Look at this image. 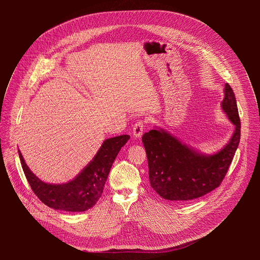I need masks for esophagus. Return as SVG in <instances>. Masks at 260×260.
<instances>
[{
	"label": "esophagus",
	"instance_id": "esophagus-1",
	"mask_svg": "<svg viewBox=\"0 0 260 260\" xmlns=\"http://www.w3.org/2000/svg\"><path fill=\"white\" fill-rule=\"evenodd\" d=\"M145 128V122L143 120H138L133 127V135L136 138H140L143 134V131Z\"/></svg>",
	"mask_w": 260,
	"mask_h": 260
}]
</instances>
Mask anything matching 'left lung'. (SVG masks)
Here are the masks:
<instances>
[{
  "instance_id": "8db88e82",
  "label": "left lung",
  "mask_w": 260,
  "mask_h": 260,
  "mask_svg": "<svg viewBox=\"0 0 260 260\" xmlns=\"http://www.w3.org/2000/svg\"><path fill=\"white\" fill-rule=\"evenodd\" d=\"M222 109L235 124L230 143L212 156L202 155L162 129H151L142 137L151 187L162 199L179 203L204 197L220 186L241 139V120L236 96L229 83Z\"/></svg>"
}]
</instances>
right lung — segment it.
<instances>
[{
  "label": "right lung",
  "mask_w": 260,
  "mask_h": 260,
  "mask_svg": "<svg viewBox=\"0 0 260 260\" xmlns=\"http://www.w3.org/2000/svg\"><path fill=\"white\" fill-rule=\"evenodd\" d=\"M128 139V135L107 139L92 161L73 181L62 185L42 182L28 170L21 153H18L29 186L43 204L55 210L83 212L92 208L101 198L110 170Z\"/></svg>",
  "instance_id": "add662e5"
}]
</instances>
